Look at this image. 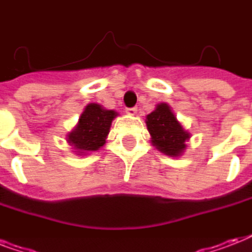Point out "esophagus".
Wrapping results in <instances>:
<instances>
[{
	"instance_id": "34e87169",
	"label": "esophagus",
	"mask_w": 252,
	"mask_h": 252,
	"mask_svg": "<svg viewBox=\"0 0 252 252\" xmlns=\"http://www.w3.org/2000/svg\"><path fill=\"white\" fill-rule=\"evenodd\" d=\"M126 114L130 115V116H134L137 114V108L136 107H130V108H126Z\"/></svg>"
}]
</instances>
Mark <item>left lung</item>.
Masks as SVG:
<instances>
[{
  "instance_id": "obj_1",
  "label": "left lung",
  "mask_w": 252,
  "mask_h": 252,
  "mask_svg": "<svg viewBox=\"0 0 252 252\" xmlns=\"http://www.w3.org/2000/svg\"><path fill=\"white\" fill-rule=\"evenodd\" d=\"M145 123L156 149L168 157L183 156L191 133L184 129L167 103H158L154 111L146 115Z\"/></svg>"
}]
</instances>
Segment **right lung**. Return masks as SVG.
I'll list each match as a JSON object with an SVG mask.
<instances>
[{"mask_svg":"<svg viewBox=\"0 0 252 252\" xmlns=\"http://www.w3.org/2000/svg\"><path fill=\"white\" fill-rule=\"evenodd\" d=\"M119 112L107 110L102 104L89 103L82 111L78 123L68 134L66 142L77 156H87L106 144L111 124Z\"/></svg>","mask_w":252,"mask_h":252,"instance_id":"1","label":"right lung"}]
</instances>
